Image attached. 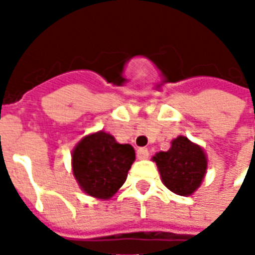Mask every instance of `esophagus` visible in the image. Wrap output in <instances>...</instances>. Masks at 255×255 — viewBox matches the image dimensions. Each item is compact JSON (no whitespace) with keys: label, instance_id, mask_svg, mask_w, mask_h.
Segmentation results:
<instances>
[{"label":"esophagus","instance_id":"esophagus-1","mask_svg":"<svg viewBox=\"0 0 255 255\" xmlns=\"http://www.w3.org/2000/svg\"><path fill=\"white\" fill-rule=\"evenodd\" d=\"M136 157H138L139 160H147L149 158V150L144 149V147H140L136 151Z\"/></svg>","mask_w":255,"mask_h":255}]
</instances>
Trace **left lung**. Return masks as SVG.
I'll return each instance as SVG.
<instances>
[{
    "mask_svg": "<svg viewBox=\"0 0 255 255\" xmlns=\"http://www.w3.org/2000/svg\"><path fill=\"white\" fill-rule=\"evenodd\" d=\"M153 161L165 187L182 197L197 191L208 171V155L203 147L183 135L172 140L168 151L155 153Z\"/></svg>",
    "mask_w": 255,
    "mask_h": 255,
    "instance_id": "obj_1",
    "label": "left lung"
}]
</instances>
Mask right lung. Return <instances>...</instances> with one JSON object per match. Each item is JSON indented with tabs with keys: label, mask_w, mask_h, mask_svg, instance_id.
<instances>
[{
	"label": "right lung",
	"mask_w": 255,
	"mask_h": 255,
	"mask_svg": "<svg viewBox=\"0 0 255 255\" xmlns=\"http://www.w3.org/2000/svg\"><path fill=\"white\" fill-rule=\"evenodd\" d=\"M133 161L132 146L119 143L104 129L83 136L72 150V172L79 187L102 201L119 191Z\"/></svg>",
	"instance_id": "1"
}]
</instances>
